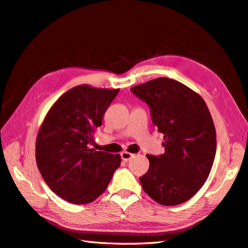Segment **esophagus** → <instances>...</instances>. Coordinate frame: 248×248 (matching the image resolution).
I'll return each mask as SVG.
<instances>
[{
    "label": "esophagus",
    "mask_w": 248,
    "mask_h": 248,
    "mask_svg": "<svg viewBox=\"0 0 248 248\" xmlns=\"http://www.w3.org/2000/svg\"><path fill=\"white\" fill-rule=\"evenodd\" d=\"M134 156H135L134 154H131V153L127 152V151H124V152L121 153V157H122V159H123L124 161H128L130 158H133Z\"/></svg>",
    "instance_id": "esophagus-1"
}]
</instances>
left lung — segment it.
<instances>
[{
  "instance_id": "left-lung-1",
  "label": "left lung",
  "mask_w": 248,
  "mask_h": 248,
  "mask_svg": "<svg viewBox=\"0 0 248 248\" xmlns=\"http://www.w3.org/2000/svg\"><path fill=\"white\" fill-rule=\"evenodd\" d=\"M149 105L165 153L146 155L150 167L140 176L142 188L161 205L189 200L211 172L216 153V131L208 106L185 84L156 78L130 89Z\"/></svg>"
}]
</instances>
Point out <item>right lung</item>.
I'll return each mask as SVG.
<instances>
[{
  "mask_svg": "<svg viewBox=\"0 0 248 248\" xmlns=\"http://www.w3.org/2000/svg\"><path fill=\"white\" fill-rule=\"evenodd\" d=\"M119 91L77 85L52 105L40 125L35 144L37 168L50 189L70 203L94 201L121 165L120 154L91 149Z\"/></svg>",
  "mask_w": 248,
  "mask_h": 248,
  "instance_id": "obj_1",
  "label": "right lung"
}]
</instances>
